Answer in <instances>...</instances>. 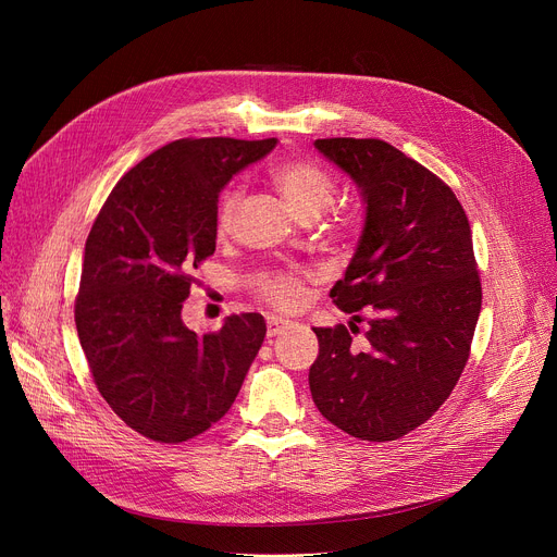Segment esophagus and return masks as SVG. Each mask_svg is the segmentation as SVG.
Masks as SVG:
<instances>
[{
  "instance_id": "esophagus-1",
  "label": "esophagus",
  "mask_w": 557,
  "mask_h": 557,
  "mask_svg": "<svg viewBox=\"0 0 557 557\" xmlns=\"http://www.w3.org/2000/svg\"><path fill=\"white\" fill-rule=\"evenodd\" d=\"M290 327H294V323H290V320H286L282 315H267V334L269 336H280V334H284Z\"/></svg>"
}]
</instances>
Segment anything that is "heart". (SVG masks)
Masks as SVG:
<instances>
[{
    "label": "heart",
    "instance_id": "1",
    "mask_svg": "<svg viewBox=\"0 0 557 557\" xmlns=\"http://www.w3.org/2000/svg\"><path fill=\"white\" fill-rule=\"evenodd\" d=\"M273 183L282 194V198L286 200L290 212L305 221H313L323 214L332 205L336 194L330 173L325 169H320L311 160H288L280 164L273 171ZM237 205H239V189L230 187L223 194L219 202V212H216V230L221 234L230 230ZM252 288L259 300L282 311L298 309L307 300V277L298 271H282V269L259 271L252 277Z\"/></svg>",
    "mask_w": 557,
    "mask_h": 557
}]
</instances>
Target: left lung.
Segmentation results:
<instances>
[{"instance_id":"1","label":"left lung","mask_w":557,"mask_h":557,"mask_svg":"<svg viewBox=\"0 0 557 557\" xmlns=\"http://www.w3.org/2000/svg\"><path fill=\"white\" fill-rule=\"evenodd\" d=\"M315 149L366 200L357 252L330 296L355 320L363 307L372 318L361 349L355 323L313 327L311 397L345 433L397 441L445 404L470 359L483 298L470 221L447 183L384 139L330 137Z\"/></svg>"}]
</instances>
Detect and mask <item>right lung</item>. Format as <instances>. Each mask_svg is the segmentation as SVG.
I'll list each match as a JSON object with an SVG mask.
<instances>
[{
	"label": "right lung",
	"instance_id": "add662e5",
	"mask_svg": "<svg viewBox=\"0 0 557 557\" xmlns=\"http://www.w3.org/2000/svg\"><path fill=\"white\" fill-rule=\"evenodd\" d=\"M275 144L175 139L114 185L87 234L78 341L101 397L149 441L178 445L219 422L267 336L259 313L196 334L181 311L191 271L216 250L221 189Z\"/></svg>",
	"mask_w": 557,
	"mask_h": 557
}]
</instances>
